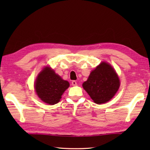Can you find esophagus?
<instances>
[{"label":"esophagus","instance_id":"34e87169","mask_svg":"<svg viewBox=\"0 0 150 150\" xmlns=\"http://www.w3.org/2000/svg\"><path fill=\"white\" fill-rule=\"evenodd\" d=\"M71 84H72V86H77V82H76L75 81H73L71 82Z\"/></svg>","mask_w":150,"mask_h":150}]
</instances>
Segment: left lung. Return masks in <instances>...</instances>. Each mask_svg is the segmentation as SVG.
Returning <instances> with one entry per match:
<instances>
[{"label":"left lung","mask_w":150,"mask_h":150,"mask_svg":"<svg viewBox=\"0 0 150 150\" xmlns=\"http://www.w3.org/2000/svg\"><path fill=\"white\" fill-rule=\"evenodd\" d=\"M120 80L110 64L101 62L90 73L83 88L95 103L100 104L110 100L120 87Z\"/></svg>","instance_id":"left-lung-1"}]
</instances>
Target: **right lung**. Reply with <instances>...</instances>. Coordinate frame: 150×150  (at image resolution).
<instances>
[{
  "label": "right lung",
  "mask_w": 150,
  "mask_h": 150,
  "mask_svg": "<svg viewBox=\"0 0 150 150\" xmlns=\"http://www.w3.org/2000/svg\"><path fill=\"white\" fill-rule=\"evenodd\" d=\"M35 90L41 100L50 105L58 103L69 83L57 75L49 66L42 69L35 82Z\"/></svg>",
  "instance_id": "1"
}]
</instances>
